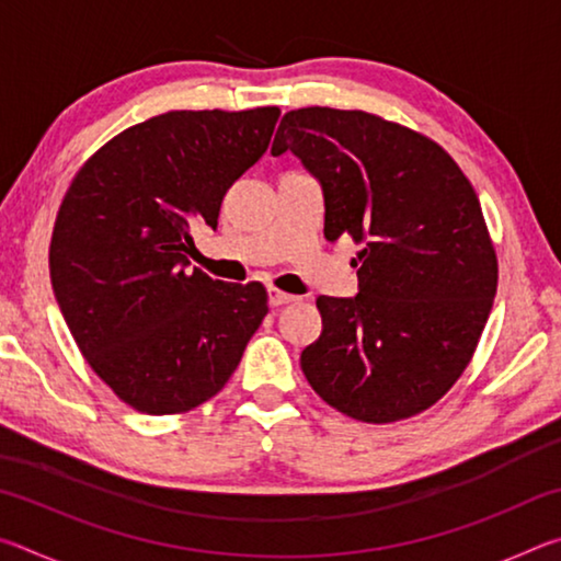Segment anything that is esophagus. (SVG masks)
<instances>
[{"label":"esophagus","mask_w":561,"mask_h":561,"mask_svg":"<svg viewBox=\"0 0 561 561\" xmlns=\"http://www.w3.org/2000/svg\"><path fill=\"white\" fill-rule=\"evenodd\" d=\"M294 299H297V297H294V294H287V291L277 289V287L270 289V304H272V307H284V304H289Z\"/></svg>","instance_id":"1"}]
</instances>
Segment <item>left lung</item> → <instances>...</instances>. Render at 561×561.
Instances as JSON below:
<instances>
[{
    "instance_id": "left-lung-1",
    "label": "left lung",
    "mask_w": 561,
    "mask_h": 561,
    "mask_svg": "<svg viewBox=\"0 0 561 561\" xmlns=\"http://www.w3.org/2000/svg\"><path fill=\"white\" fill-rule=\"evenodd\" d=\"M324 190V237L360 244L354 299L319 297L301 371L360 423L423 413L468 368L497 291V254L470 180L428 136L368 111L309 106L282 118Z\"/></svg>"
}]
</instances>
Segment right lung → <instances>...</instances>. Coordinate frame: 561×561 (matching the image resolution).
I'll return each mask as SVG.
<instances>
[{"mask_svg":"<svg viewBox=\"0 0 561 561\" xmlns=\"http://www.w3.org/2000/svg\"><path fill=\"white\" fill-rule=\"evenodd\" d=\"M277 118V106L160 113L101 146L66 190L49 247L56 301L89 366L140 413L210 401L267 317L262 282L187 272V257L190 227H217Z\"/></svg>","mask_w":561,"mask_h":561,"instance_id":"obj_1","label":"right lung"}]
</instances>
